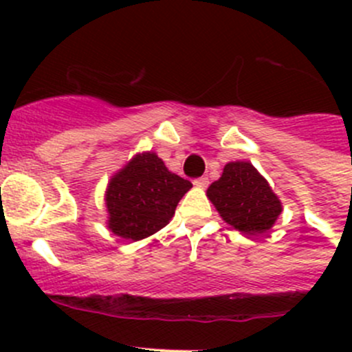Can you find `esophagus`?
<instances>
[{
  "label": "esophagus",
  "instance_id": "34e87169",
  "mask_svg": "<svg viewBox=\"0 0 352 352\" xmlns=\"http://www.w3.org/2000/svg\"><path fill=\"white\" fill-rule=\"evenodd\" d=\"M194 186L204 189V187L209 186V179H208V177H201V179H196V180H194Z\"/></svg>",
  "mask_w": 352,
  "mask_h": 352
}]
</instances>
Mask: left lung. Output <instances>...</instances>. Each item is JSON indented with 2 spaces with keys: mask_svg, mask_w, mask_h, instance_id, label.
<instances>
[{
  "mask_svg": "<svg viewBox=\"0 0 352 352\" xmlns=\"http://www.w3.org/2000/svg\"><path fill=\"white\" fill-rule=\"evenodd\" d=\"M208 197L219 216L245 235L271 230L283 211L267 180L248 162L226 163L219 180L209 186Z\"/></svg>",
  "mask_w": 352,
  "mask_h": 352,
  "instance_id": "left-lung-1",
  "label": "left lung"
}]
</instances>
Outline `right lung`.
Here are the masks:
<instances>
[{"label": "right lung", "instance_id": "right-lung-1", "mask_svg": "<svg viewBox=\"0 0 352 352\" xmlns=\"http://www.w3.org/2000/svg\"><path fill=\"white\" fill-rule=\"evenodd\" d=\"M189 180L168 172L155 153L136 155L110 179L105 204L109 228L126 240H143L168 225Z\"/></svg>", "mask_w": 352, "mask_h": 352}]
</instances>
